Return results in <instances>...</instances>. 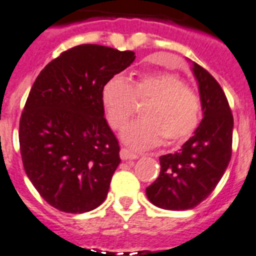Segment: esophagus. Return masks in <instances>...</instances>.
<instances>
[{
  "mask_svg": "<svg viewBox=\"0 0 256 256\" xmlns=\"http://www.w3.org/2000/svg\"><path fill=\"white\" fill-rule=\"evenodd\" d=\"M138 152H134V150H130L128 148H122L120 150V157H122V160H136L138 158Z\"/></svg>",
  "mask_w": 256,
  "mask_h": 256,
  "instance_id": "esophagus-1",
  "label": "esophagus"
}]
</instances>
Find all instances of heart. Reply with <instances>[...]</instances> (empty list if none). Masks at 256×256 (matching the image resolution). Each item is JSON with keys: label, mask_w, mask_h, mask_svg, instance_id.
Here are the masks:
<instances>
[{"label": "heart", "mask_w": 256, "mask_h": 256, "mask_svg": "<svg viewBox=\"0 0 256 256\" xmlns=\"http://www.w3.org/2000/svg\"><path fill=\"white\" fill-rule=\"evenodd\" d=\"M102 106L112 130H122L141 108V120L122 132L124 142L134 148L176 144L189 138L200 126L201 98L182 78L170 71H150L126 80L115 76L102 88Z\"/></svg>", "instance_id": "b5f03b06"}]
</instances>
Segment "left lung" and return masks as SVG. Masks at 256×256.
Listing matches in <instances>:
<instances>
[{"mask_svg":"<svg viewBox=\"0 0 256 256\" xmlns=\"http://www.w3.org/2000/svg\"><path fill=\"white\" fill-rule=\"evenodd\" d=\"M204 118L178 152L160 157V176L146 188L153 205L166 210H188L200 205L222 178L232 152V114L220 83L197 63Z\"/></svg>","mask_w":256,"mask_h":256,"instance_id":"1","label":"left lung"}]
</instances>
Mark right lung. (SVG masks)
<instances>
[{
	"label": "right lung",
	"instance_id": "right-lung-1",
	"mask_svg": "<svg viewBox=\"0 0 256 256\" xmlns=\"http://www.w3.org/2000/svg\"><path fill=\"white\" fill-rule=\"evenodd\" d=\"M134 58V51L80 44L36 76L20 120V149L28 180L55 209L86 212L107 197L122 160L100 96Z\"/></svg>",
	"mask_w": 256,
	"mask_h": 256
}]
</instances>
